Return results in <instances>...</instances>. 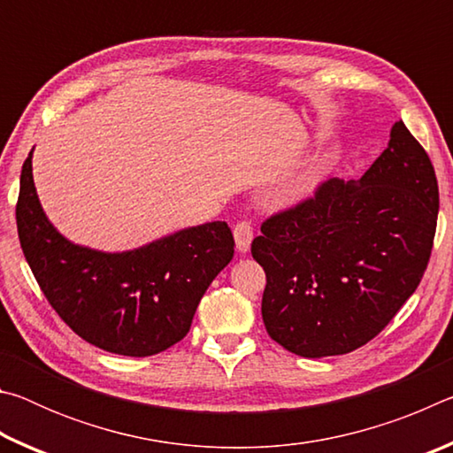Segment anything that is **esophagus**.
<instances>
[{
	"label": "esophagus",
	"mask_w": 453,
	"mask_h": 453,
	"mask_svg": "<svg viewBox=\"0 0 453 453\" xmlns=\"http://www.w3.org/2000/svg\"><path fill=\"white\" fill-rule=\"evenodd\" d=\"M234 237L237 250L245 254V251L250 250L251 240H254V224H251L250 219H240L234 227Z\"/></svg>",
	"instance_id": "1"
}]
</instances>
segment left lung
I'll use <instances>...</instances> for the list:
<instances>
[{
	"label": "left lung",
	"mask_w": 453,
	"mask_h": 453,
	"mask_svg": "<svg viewBox=\"0 0 453 453\" xmlns=\"http://www.w3.org/2000/svg\"><path fill=\"white\" fill-rule=\"evenodd\" d=\"M440 191L432 159L395 121L357 181L332 178L262 224V318L302 357L349 354L373 340L416 291L432 256Z\"/></svg>",
	"instance_id": "obj_1"
}]
</instances>
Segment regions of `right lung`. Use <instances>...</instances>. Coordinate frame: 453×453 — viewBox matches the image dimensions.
Returning a JSON list of instances; mask_svg holds the SVG:
<instances>
[{
	"instance_id": "obj_1",
	"label": "right lung",
	"mask_w": 453,
	"mask_h": 453,
	"mask_svg": "<svg viewBox=\"0 0 453 453\" xmlns=\"http://www.w3.org/2000/svg\"><path fill=\"white\" fill-rule=\"evenodd\" d=\"M15 219L24 256L58 316L91 346L132 357L156 356L186 337L199 300L235 248L226 221L124 254L67 242L37 199L32 151L21 167Z\"/></svg>"
}]
</instances>
